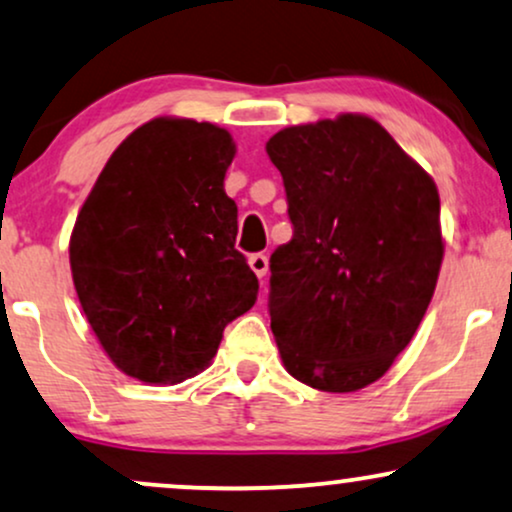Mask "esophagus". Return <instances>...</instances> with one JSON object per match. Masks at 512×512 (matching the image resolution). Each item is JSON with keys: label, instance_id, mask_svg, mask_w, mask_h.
I'll return each mask as SVG.
<instances>
[{"label": "esophagus", "instance_id": "1", "mask_svg": "<svg viewBox=\"0 0 512 512\" xmlns=\"http://www.w3.org/2000/svg\"><path fill=\"white\" fill-rule=\"evenodd\" d=\"M250 269L252 272H255V276L257 279H264V276H267V272H269V260H267V255H262V252H257V255H250Z\"/></svg>", "mask_w": 512, "mask_h": 512}]
</instances>
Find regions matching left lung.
Segmentation results:
<instances>
[{
	"label": "left lung",
	"instance_id": "obj_1",
	"mask_svg": "<svg viewBox=\"0 0 512 512\" xmlns=\"http://www.w3.org/2000/svg\"><path fill=\"white\" fill-rule=\"evenodd\" d=\"M267 155L293 221L269 262L283 367L319 391L365 389L432 303L443 262L434 178L365 114L281 128Z\"/></svg>",
	"mask_w": 512,
	"mask_h": 512
}]
</instances>
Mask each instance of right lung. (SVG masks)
<instances>
[{
	"mask_svg": "<svg viewBox=\"0 0 512 512\" xmlns=\"http://www.w3.org/2000/svg\"><path fill=\"white\" fill-rule=\"evenodd\" d=\"M236 143L207 121L157 116L116 147L69 240L80 307L109 360L145 384L209 367L224 326L257 300L224 178Z\"/></svg>",
	"mask_w": 512,
	"mask_h": 512,
	"instance_id": "add662e5",
	"label": "right lung"
}]
</instances>
